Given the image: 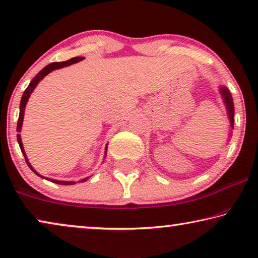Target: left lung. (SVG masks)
<instances>
[{
    "mask_svg": "<svg viewBox=\"0 0 258 258\" xmlns=\"http://www.w3.org/2000/svg\"><path fill=\"white\" fill-rule=\"evenodd\" d=\"M219 92L223 98V101L226 106V110H227V115L229 120V136H232V130L234 129V104H233V98L232 94L229 92V90L225 86H219Z\"/></svg>",
    "mask_w": 258,
    "mask_h": 258,
    "instance_id": "obj_1",
    "label": "left lung"
}]
</instances>
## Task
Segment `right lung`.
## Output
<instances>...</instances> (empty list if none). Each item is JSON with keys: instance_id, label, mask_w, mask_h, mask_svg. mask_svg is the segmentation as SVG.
I'll return each mask as SVG.
<instances>
[{"instance_id": "right-lung-1", "label": "right lung", "mask_w": 258, "mask_h": 258, "mask_svg": "<svg viewBox=\"0 0 258 258\" xmlns=\"http://www.w3.org/2000/svg\"><path fill=\"white\" fill-rule=\"evenodd\" d=\"M82 60H83V57H73V58H70V60H68V61H64V62H53V63H50V64L46 66L45 68H43L41 71H39L37 76H35V77L32 79V81H31L29 86H27L26 90L24 91V93H23V97H22V100H21V106H19V117H18V122H17V132H18V134H17V141H18L19 148H21V150H22V153L24 154V158H25V161H26L27 166H29V167H30L31 169H32V172H34L35 174H37L38 176H40V177H43V176H41L40 174H39L38 172H35V169L32 167V166H31L29 159H27L26 153H25V150H24V146H23V143H22L21 134H19V133H21V130H22L23 120H24V113H25L26 104H27V101H29V98H30V96H31V93H32L33 90L35 89V86H37V85L39 84V82H40L41 79L45 78V76H47V75H48L49 73H51V71L55 70V69L64 68V67L71 66V64H74V63H77V62L82 61ZM106 154H107V145H106L105 157H104V158H106ZM89 177H90V176L85 177V179L79 180L78 182H85L86 180L89 179ZM43 179L48 180V181H50V182H54V183H58V184H63V185H70V184H75V183H76V182H75V181H58V180L50 179V177H43Z\"/></svg>"}]
</instances>
